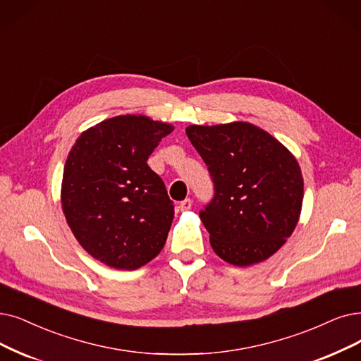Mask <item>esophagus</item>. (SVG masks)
Segmentation results:
<instances>
[{
    "label": "esophagus",
    "mask_w": 361,
    "mask_h": 361,
    "mask_svg": "<svg viewBox=\"0 0 361 361\" xmlns=\"http://www.w3.org/2000/svg\"><path fill=\"white\" fill-rule=\"evenodd\" d=\"M191 206H192L191 198H185L183 201H180V203H179V209L180 210H190Z\"/></svg>",
    "instance_id": "1"
}]
</instances>
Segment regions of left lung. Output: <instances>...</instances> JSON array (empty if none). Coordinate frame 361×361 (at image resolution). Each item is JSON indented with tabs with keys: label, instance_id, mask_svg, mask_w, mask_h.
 I'll list each match as a JSON object with an SVG mask.
<instances>
[{
	"label": "left lung",
	"instance_id": "1",
	"mask_svg": "<svg viewBox=\"0 0 361 361\" xmlns=\"http://www.w3.org/2000/svg\"><path fill=\"white\" fill-rule=\"evenodd\" d=\"M186 136L213 182V197L200 210L213 250L237 267L265 261L300 214L304 179L295 157L249 123L190 126Z\"/></svg>",
	"mask_w": 361,
	"mask_h": 361
}]
</instances>
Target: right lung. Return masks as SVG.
<instances>
[{
	"label": "right lung",
	"mask_w": 361,
	"mask_h": 361,
	"mask_svg": "<svg viewBox=\"0 0 361 361\" xmlns=\"http://www.w3.org/2000/svg\"><path fill=\"white\" fill-rule=\"evenodd\" d=\"M173 127L120 115L85 130L63 169L62 207L84 250L133 271L161 252L175 206L147 160Z\"/></svg>",
	"instance_id": "obj_1"
}]
</instances>
